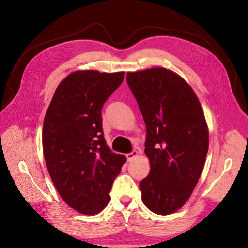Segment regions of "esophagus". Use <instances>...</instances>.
I'll use <instances>...</instances> for the list:
<instances>
[{"label": "esophagus", "mask_w": 248, "mask_h": 248, "mask_svg": "<svg viewBox=\"0 0 248 248\" xmlns=\"http://www.w3.org/2000/svg\"><path fill=\"white\" fill-rule=\"evenodd\" d=\"M139 155V151H136V150H134V151H132V152H130V154H127L125 155V156H127V160L128 161H132L134 157H136Z\"/></svg>", "instance_id": "34e87169"}]
</instances>
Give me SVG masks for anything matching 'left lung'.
Masks as SVG:
<instances>
[{
	"label": "left lung",
	"mask_w": 248,
	"mask_h": 248,
	"mask_svg": "<svg viewBox=\"0 0 248 248\" xmlns=\"http://www.w3.org/2000/svg\"><path fill=\"white\" fill-rule=\"evenodd\" d=\"M127 82L147 129L150 172L140 183L141 200L156 214L173 213L192 195L207 157L202 104L188 83L166 68L128 72Z\"/></svg>",
	"instance_id": "8db88e82"
}]
</instances>
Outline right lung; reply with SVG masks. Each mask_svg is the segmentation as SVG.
<instances>
[{
  "label": "right lung",
  "instance_id": "right-lung-1",
  "mask_svg": "<svg viewBox=\"0 0 248 248\" xmlns=\"http://www.w3.org/2000/svg\"><path fill=\"white\" fill-rule=\"evenodd\" d=\"M124 72L78 70L57 86L43 128L44 156L62 200L85 215L107 207L109 192L127 157L114 154L102 132L104 102Z\"/></svg>",
  "mask_w": 248,
  "mask_h": 248
}]
</instances>
